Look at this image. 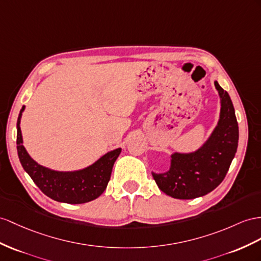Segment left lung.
Returning a JSON list of instances; mask_svg holds the SVG:
<instances>
[{
	"label": "left lung",
	"instance_id": "obj_1",
	"mask_svg": "<svg viewBox=\"0 0 261 261\" xmlns=\"http://www.w3.org/2000/svg\"><path fill=\"white\" fill-rule=\"evenodd\" d=\"M220 98V115L215 129L200 148L171 155L170 170L152 172L159 189L178 199L208 194L223 182L238 146V123L228 92L215 82Z\"/></svg>",
	"mask_w": 261,
	"mask_h": 261
}]
</instances>
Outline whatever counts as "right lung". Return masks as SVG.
<instances>
[{
	"instance_id": "right-lung-1",
	"label": "right lung",
	"mask_w": 261,
	"mask_h": 261,
	"mask_svg": "<svg viewBox=\"0 0 261 261\" xmlns=\"http://www.w3.org/2000/svg\"><path fill=\"white\" fill-rule=\"evenodd\" d=\"M23 106L17 119V154L23 169L45 195L57 202L83 204L96 199L102 194L111 176L113 164L121 153V148L106 153L97 161L78 171L61 172L50 170L33 160L23 145L21 118Z\"/></svg>"
}]
</instances>
